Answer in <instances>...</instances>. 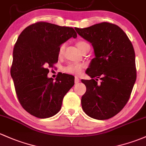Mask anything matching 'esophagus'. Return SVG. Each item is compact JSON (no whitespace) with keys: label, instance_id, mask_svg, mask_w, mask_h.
<instances>
[{"label":"esophagus","instance_id":"esophagus-1","mask_svg":"<svg viewBox=\"0 0 146 146\" xmlns=\"http://www.w3.org/2000/svg\"><path fill=\"white\" fill-rule=\"evenodd\" d=\"M79 81H80V79H79V77H78V76H75V79H74L75 84H77Z\"/></svg>","mask_w":146,"mask_h":146}]
</instances>
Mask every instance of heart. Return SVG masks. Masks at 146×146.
<instances>
[{
    "label": "heart",
    "instance_id": "obj_1",
    "mask_svg": "<svg viewBox=\"0 0 146 146\" xmlns=\"http://www.w3.org/2000/svg\"><path fill=\"white\" fill-rule=\"evenodd\" d=\"M76 46L79 48L81 52H82L86 46H89V44L88 43H86V42L84 41H80L78 42L76 44ZM65 49V44H62L60 46L58 49V56H61L63 54L64 51ZM83 69H84V65H81V64H69L68 65H67L66 67H65L63 68V71L65 72L68 73V74H76L79 75L81 74V72L83 71Z\"/></svg>",
    "mask_w": 146,
    "mask_h": 146
}]
</instances>
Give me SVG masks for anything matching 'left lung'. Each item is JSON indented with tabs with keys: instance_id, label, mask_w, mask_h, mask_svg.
<instances>
[{
	"instance_id": "left-lung-1",
	"label": "left lung",
	"mask_w": 146,
	"mask_h": 146,
	"mask_svg": "<svg viewBox=\"0 0 146 146\" xmlns=\"http://www.w3.org/2000/svg\"><path fill=\"white\" fill-rule=\"evenodd\" d=\"M75 30L92 44L95 56L86 72L92 79L81 80L86 87L81 98L82 109L92 118L107 120L123 109L135 84L134 47L125 33L113 23L102 22Z\"/></svg>"
}]
</instances>
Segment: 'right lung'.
Wrapping results in <instances>:
<instances>
[{"label":"right lung","instance_id":"obj_1","mask_svg":"<svg viewBox=\"0 0 146 146\" xmlns=\"http://www.w3.org/2000/svg\"><path fill=\"white\" fill-rule=\"evenodd\" d=\"M76 37L73 28L43 21L30 25L19 36L10 73L17 98L31 115L46 118L60 110L64 96L74 84V77L61 73L54 81L47 77L48 67L58 62L60 45Z\"/></svg>","mask_w":146,"mask_h":146}]
</instances>
